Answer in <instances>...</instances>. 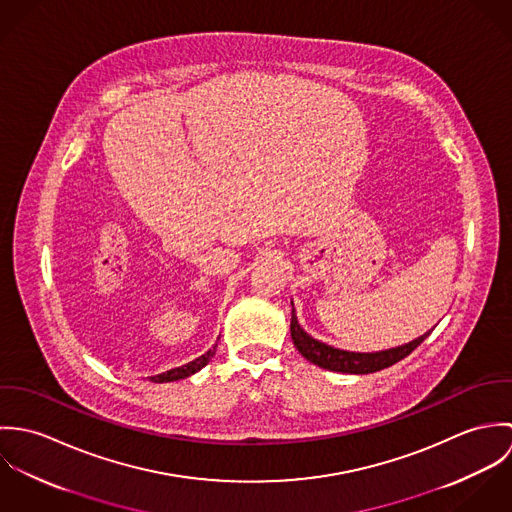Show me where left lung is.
I'll return each mask as SVG.
<instances>
[{"label":"left lung","instance_id":"left-lung-1","mask_svg":"<svg viewBox=\"0 0 512 512\" xmlns=\"http://www.w3.org/2000/svg\"><path fill=\"white\" fill-rule=\"evenodd\" d=\"M292 339L293 345L297 347V351L313 365L327 368V370H337V372H349V374H368V372H376L382 370L386 366L396 365L398 361H402L404 357H408L416 347H420L424 343V339H428L430 333L418 337L416 341L396 347V349H388L382 353H349V351H341V349H333L317 339H313L311 335H307L295 317V309H292Z\"/></svg>","mask_w":512,"mask_h":512}]
</instances>
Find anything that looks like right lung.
<instances>
[{
	"label": "right lung",
	"mask_w": 512,
	"mask_h": 512,
	"mask_svg": "<svg viewBox=\"0 0 512 512\" xmlns=\"http://www.w3.org/2000/svg\"><path fill=\"white\" fill-rule=\"evenodd\" d=\"M211 357H213V351H209L207 355H203V357L195 359V361H193V363H189V365L179 366V368H171V370H167V372H161V374H157V376H151L149 380H151V382H171V380L185 378V376H189V374H193V372L201 370L203 366L209 363V359H211Z\"/></svg>",
	"instance_id": "add662e5"
}]
</instances>
